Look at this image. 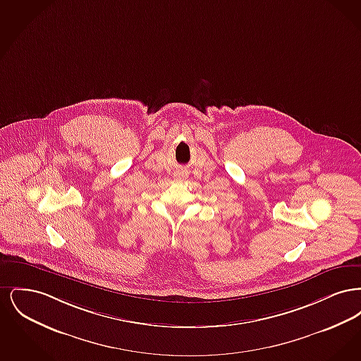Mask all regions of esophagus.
<instances>
[{"label": "esophagus", "mask_w": 361, "mask_h": 361, "mask_svg": "<svg viewBox=\"0 0 361 361\" xmlns=\"http://www.w3.org/2000/svg\"><path fill=\"white\" fill-rule=\"evenodd\" d=\"M176 178H178V180H184V178H185V173H184V172L176 173Z\"/></svg>", "instance_id": "esophagus-1"}]
</instances>
